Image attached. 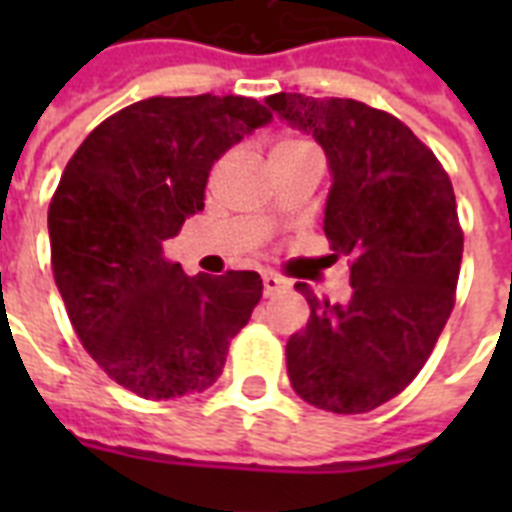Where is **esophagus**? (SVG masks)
Instances as JSON below:
<instances>
[{"instance_id":"1","label":"esophagus","mask_w":512,"mask_h":512,"mask_svg":"<svg viewBox=\"0 0 512 512\" xmlns=\"http://www.w3.org/2000/svg\"><path fill=\"white\" fill-rule=\"evenodd\" d=\"M263 289H265V297L281 295V292H287V289H289V281L281 279V276H276V273H265Z\"/></svg>"}]
</instances>
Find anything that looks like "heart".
<instances>
[{"mask_svg": "<svg viewBox=\"0 0 512 512\" xmlns=\"http://www.w3.org/2000/svg\"><path fill=\"white\" fill-rule=\"evenodd\" d=\"M303 151H319L316 143L305 138H284L273 146V156H287V154H303Z\"/></svg>", "mask_w": 512, "mask_h": 512, "instance_id": "heart-1", "label": "heart"}]
</instances>
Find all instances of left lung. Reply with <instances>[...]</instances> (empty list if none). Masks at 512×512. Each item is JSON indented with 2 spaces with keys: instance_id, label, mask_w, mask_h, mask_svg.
I'll return each instance as SVG.
<instances>
[{
  "instance_id": "8db88e82",
  "label": "left lung",
  "mask_w": 512,
  "mask_h": 512,
  "mask_svg": "<svg viewBox=\"0 0 512 512\" xmlns=\"http://www.w3.org/2000/svg\"><path fill=\"white\" fill-rule=\"evenodd\" d=\"M265 103L311 132L335 175L324 233L350 260L353 297L332 305L297 281L311 319L287 342L292 388L316 409L364 414L420 374L457 300L462 225L436 154L388 111L276 92Z\"/></svg>"
}]
</instances>
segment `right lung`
Returning a JSON list of instances; mask_svg holds the SVG:
<instances>
[{"label":"right lung","instance_id":"1","mask_svg":"<svg viewBox=\"0 0 512 512\" xmlns=\"http://www.w3.org/2000/svg\"><path fill=\"white\" fill-rule=\"evenodd\" d=\"M273 114L255 98H148L100 122L52 193L50 263L84 350L148 401L201 393L263 297L255 271L188 279L162 241L204 209L212 164Z\"/></svg>","mask_w":512,"mask_h":512}]
</instances>
